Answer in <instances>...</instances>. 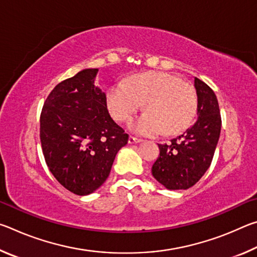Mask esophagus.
Wrapping results in <instances>:
<instances>
[{
	"label": "esophagus",
	"mask_w": 257,
	"mask_h": 257,
	"mask_svg": "<svg viewBox=\"0 0 257 257\" xmlns=\"http://www.w3.org/2000/svg\"><path fill=\"white\" fill-rule=\"evenodd\" d=\"M141 142H142V139L136 138V137H134V136H130L129 139H128L129 144H137V143H141Z\"/></svg>",
	"instance_id": "obj_1"
}]
</instances>
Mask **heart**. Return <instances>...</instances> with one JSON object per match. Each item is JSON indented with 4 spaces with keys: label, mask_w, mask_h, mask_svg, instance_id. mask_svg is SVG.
I'll list each match as a JSON object with an SVG mask.
<instances>
[{
    "label": "heart",
    "mask_w": 257,
    "mask_h": 257,
    "mask_svg": "<svg viewBox=\"0 0 257 257\" xmlns=\"http://www.w3.org/2000/svg\"><path fill=\"white\" fill-rule=\"evenodd\" d=\"M144 114L129 123L134 133L155 136L180 133L188 128L197 113L196 90L189 82L165 72H145L116 82L106 93V105L112 118L127 121L142 110Z\"/></svg>",
    "instance_id": "1"
}]
</instances>
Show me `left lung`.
<instances>
[{"label":"left lung","instance_id":"left-lung-1","mask_svg":"<svg viewBox=\"0 0 257 257\" xmlns=\"http://www.w3.org/2000/svg\"><path fill=\"white\" fill-rule=\"evenodd\" d=\"M197 119L190 128L169 144H159L160 156L152 175L170 190L188 189L210 168L221 132L217 98L205 82L195 78Z\"/></svg>","mask_w":257,"mask_h":257}]
</instances>
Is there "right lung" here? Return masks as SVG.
I'll return each instance as SVG.
<instances>
[{
	"mask_svg": "<svg viewBox=\"0 0 257 257\" xmlns=\"http://www.w3.org/2000/svg\"><path fill=\"white\" fill-rule=\"evenodd\" d=\"M98 69L61 81L41 113L45 162L64 188L85 196L99 188L128 135L108 114L105 93L94 85Z\"/></svg>",
	"mask_w": 257,
	"mask_h": 257,
	"instance_id": "obj_1",
	"label": "right lung"
}]
</instances>
